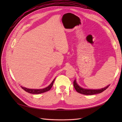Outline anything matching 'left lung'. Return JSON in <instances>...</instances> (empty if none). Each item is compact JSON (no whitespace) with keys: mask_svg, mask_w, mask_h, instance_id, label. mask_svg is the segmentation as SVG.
Segmentation results:
<instances>
[{"mask_svg":"<svg viewBox=\"0 0 122 122\" xmlns=\"http://www.w3.org/2000/svg\"><path fill=\"white\" fill-rule=\"evenodd\" d=\"M73 85L75 89L77 92H78V93L83 94V95H92L101 93L103 91H104L106 89H107L109 86V85H108L107 86H106L104 88H102L101 89H98V90L86 89V88H83L81 87H80L79 85L77 83L75 79L73 82Z\"/></svg>","mask_w":122,"mask_h":122,"instance_id":"8db88e82","label":"left lung"}]
</instances>
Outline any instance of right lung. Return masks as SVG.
<instances>
[{"instance_id": "add662e5", "label": "right lung", "mask_w": 122, "mask_h": 122, "mask_svg": "<svg viewBox=\"0 0 122 122\" xmlns=\"http://www.w3.org/2000/svg\"><path fill=\"white\" fill-rule=\"evenodd\" d=\"M55 78H54V79H53L52 82L51 83V84L49 85V86H48L47 87L44 88H42V89H30V88H26L24 87H22V86H21V87L23 90H24L26 92H28V93H29L33 94H41V93H45V92L48 91L51 89V87H52V86H53V82L55 80Z\"/></svg>"}]
</instances>
